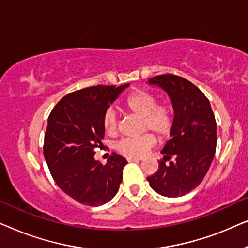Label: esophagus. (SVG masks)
<instances>
[{
	"label": "esophagus",
	"instance_id": "1",
	"mask_svg": "<svg viewBox=\"0 0 248 248\" xmlns=\"http://www.w3.org/2000/svg\"><path fill=\"white\" fill-rule=\"evenodd\" d=\"M126 159H127L128 162H131V161H140V160H142L141 158H137V157H127Z\"/></svg>",
	"mask_w": 248,
	"mask_h": 248
}]
</instances>
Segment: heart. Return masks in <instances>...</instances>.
<instances>
[{
	"instance_id": "b5f03b06",
	"label": "heart",
	"mask_w": 248,
	"mask_h": 248,
	"mask_svg": "<svg viewBox=\"0 0 248 248\" xmlns=\"http://www.w3.org/2000/svg\"><path fill=\"white\" fill-rule=\"evenodd\" d=\"M123 107L130 113L142 117V131H151L159 140L168 138L174 127V111L166 104H157V98L148 91L138 89L132 91L123 101ZM103 126L108 134L117 130V117L113 109L105 111ZM155 139L151 134L140 138H126L118 142L116 148L122 154L131 157H141L155 144Z\"/></svg>"
}]
</instances>
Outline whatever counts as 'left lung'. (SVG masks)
Listing matches in <instances>:
<instances>
[{"instance_id":"8db88e82","label":"left lung","mask_w":248,"mask_h":248,"mask_svg":"<svg viewBox=\"0 0 248 248\" xmlns=\"http://www.w3.org/2000/svg\"><path fill=\"white\" fill-rule=\"evenodd\" d=\"M148 83L168 94L175 116L171 139L161 151L164 160L159 161L157 172L147 179L158 194L183 196L201 184L215 158V115L204 93L184 78L162 74L149 79Z\"/></svg>"}]
</instances>
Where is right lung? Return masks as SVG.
<instances>
[{"mask_svg": "<svg viewBox=\"0 0 248 248\" xmlns=\"http://www.w3.org/2000/svg\"><path fill=\"white\" fill-rule=\"evenodd\" d=\"M130 84L94 86L63 97L48 116L44 157L54 181L81 204L98 206L116 195L126 159L113 154L107 164L94 159L103 145V116Z\"/></svg>", "mask_w": 248, "mask_h": 248, "instance_id": "add662e5", "label": "right lung"}]
</instances>
